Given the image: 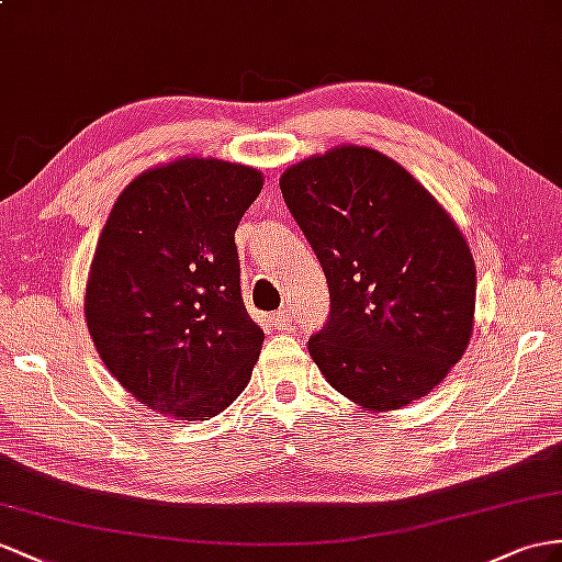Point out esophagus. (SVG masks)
Returning <instances> with one entry per match:
<instances>
[{
  "label": "esophagus",
  "instance_id": "34e87169",
  "mask_svg": "<svg viewBox=\"0 0 562 562\" xmlns=\"http://www.w3.org/2000/svg\"><path fill=\"white\" fill-rule=\"evenodd\" d=\"M270 325L278 329V333H284V329H290L292 327V315H290V311H278V313H272L270 315Z\"/></svg>",
  "mask_w": 562,
  "mask_h": 562
}]
</instances>
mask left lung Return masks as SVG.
Segmentation results:
<instances>
[{
	"label": "left lung",
	"instance_id": "left-lung-1",
	"mask_svg": "<svg viewBox=\"0 0 562 562\" xmlns=\"http://www.w3.org/2000/svg\"><path fill=\"white\" fill-rule=\"evenodd\" d=\"M280 190L329 286V318L308 339L325 380L368 411L429 394L474 318V261L451 215L406 168L356 144L290 166Z\"/></svg>",
	"mask_w": 562,
	"mask_h": 562
}]
</instances>
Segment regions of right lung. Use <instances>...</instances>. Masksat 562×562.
Wrapping results in <instances>:
<instances>
[{
	"label": "right lung",
	"mask_w": 562,
	"mask_h": 562,
	"mask_svg": "<svg viewBox=\"0 0 562 562\" xmlns=\"http://www.w3.org/2000/svg\"><path fill=\"white\" fill-rule=\"evenodd\" d=\"M263 176L182 156L125 187L99 235L85 318L104 366L137 401L209 420L251 380L263 347L239 292L235 229Z\"/></svg>",
	"instance_id": "1"
}]
</instances>
